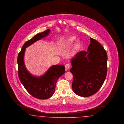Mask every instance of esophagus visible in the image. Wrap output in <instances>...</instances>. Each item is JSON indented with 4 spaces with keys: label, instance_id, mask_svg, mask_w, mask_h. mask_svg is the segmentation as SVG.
<instances>
[{
    "label": "esophagus",
    "instance_id": "obj_1",
    "mask_svg": "<svg viewBox=\"0 0 124 124\" xmlns=\"http://www.w3.org/2000/svg\"><path fill=\"white\" fill-rule=\"evenodd\" d=\"M70 64H65V70H66V71H67L68 70L70 69Z\"/></svg>",
    "mask_w": 124,
    "mask_h": 124
}]
</instances>
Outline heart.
Returning a JSON list of instances; mask_svg holds the SVG:
<instances>
[{"label": "heart", "instance_id": "heart-1", "mask_svg": "<svg viewBox=\"0 0 124 124\" xmlns=\"http://www.w3.org/2000/svg\"><path fill=\"white\" fill-rule=\"evenodd\" d=\"M76 39V36L75 35H72L70 36L68 38L66 41V45L69 46L73 45ZM81 46H82L81 42L79 40H77L76 42L75 45L74 50L75 51H79V50L81 49Z\"/></svg>", "mask_w": 124, "mask_h": 124}]
</instances>
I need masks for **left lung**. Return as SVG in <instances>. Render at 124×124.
Segmentation results:
<instances>
[{"mask_svg": "<svg viewBox=\"0 0 124 124\" xmlns=\"http://www.w3.org/2000/svg\"><path fill=\"white\" fill-rule=\"evenodd\" d=\"M87 51H81L72 59V84L74 93L82 97L97 92L105 80L107 72V55L97 41L90 38Z\"/></svg>", "mask_w": 124, "mask_h": 124, "instance_id": "1", "label": "left lung"}]
</instances>
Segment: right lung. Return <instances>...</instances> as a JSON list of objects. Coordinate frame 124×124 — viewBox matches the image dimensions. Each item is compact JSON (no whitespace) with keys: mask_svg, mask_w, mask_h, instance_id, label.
I'll use <instances>...</instances> for the list:
<instances>
[{"mask_svg":"<svg viewBox=\"0 0 124 124\" xmlns=\"http://www.w3.org/2000/svg\"><path fill=\"white\" fill-rule=\"evenodd\" d=\"M49 32L50 30L48 29L36 34L30 40L26 42L19 53L17 59L18 75L20 82L29 94L34 97L41 100L47 99L53 95L57 81L64 73L65 67L62 64L53 65L45 75L40 77H35L27 70L24 64L23 57L26 48L45 37Z\"/></svg>","mask_w":124,"mask_h":124,"instance_id":"add662e5","label":"right lung"}]
</instances>
